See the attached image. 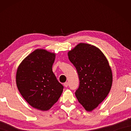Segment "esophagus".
I'll list each match as a JSON object with an SVG mask.
<instances>
[{"label":"esophagus","mask_w":131,"mask_h":131,"mask_svg":"<svg viewBox=\"0 0 131 131\" xmlns=\"http://www.w3.org/2000/svg\"><path fill=\"white\" fill-rule=\"evenodd\" d=\"M63 85L65 86V87H67L68 86V82H65V83L63 84Z\"/></svg>","instance_id":"obj_1"}]
</instances>
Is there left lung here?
I'll return each mask as SVG.
<instances>
[{"label": "left lung", "instance_id": "8db88e82", "mask_svg": "<svg viewBox=\"0 0 131 131\" xmlns=\"http://www.w3.org/2000/svg\"><path fill=\"white\" fill-rule=\"evenodd\" d=\"M76 68L80 85L75 95L85 110L91 112L109 93L113 74L107 58L95 46L80 43L68 53Z\"/></svg>", "mask_w": 131, "mask_h": 131}]
</instances>
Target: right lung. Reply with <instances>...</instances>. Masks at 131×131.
Returning <instances> with one entry per match:
<instances>
[{"mask_svg": "<svg viewBox=\"0 0 131 131\" xmlns=\"http://www.w3.org/2000/svg\"><path fill=\"white\" fill-rule=\"evenodd\" d=\"M55 55L38 48L24 58L17 68L18 90L32 107L39 110L50 109L63 92V85L52 69Z\"/></svg>", "mask_w": 131, "mask_h": 131, "instance_id": "right-lung-1", "label": "right lung"}]
</instances>
